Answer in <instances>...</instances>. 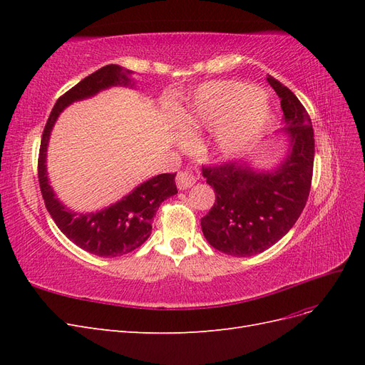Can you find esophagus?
<instances>
[{"label": "esophagus", "mask_w": 365, "mask_h": 365, "mask_svg": "<svg viewBox=\"0 0 365 365\" xmlns=\"http://www.w3.org/2000/svg\"><path fill=\"white\" fill-rule=\"evenodd\" d=\"M197 181L196 173L192 170H181L176 175V185H178L180 190H187Z\"/></svg>", "instance_id": "34e87169"}]
</instances>
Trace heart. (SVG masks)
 <instances>
[{"mask_svg": "<svg viewBox=\"0 0 365 365\" xmlns=\"http://www.w3.org/2000/svg\"><path fill=\"white\" fill-rule=\"evenodd\" d=\"M271 118L268 97L260 88L242 82H210L195 94L181 120L189 128L217 126V149L236 153L256 141Z\"/></svg>", "mask_w": 365, "mask_h": 365, "instance_id": "heart-1", "label": "heart"}]
</instances>
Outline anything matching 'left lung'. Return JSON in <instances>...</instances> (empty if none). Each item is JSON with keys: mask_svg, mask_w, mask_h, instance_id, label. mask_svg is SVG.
<instances>
[{"mask_svg": "<svg viewBox=\"0 0 365 365\" xmlns=\"http://www.w3.org/2000/svg\"><path fill=\"white\" fill-rule=\"evenodd\" d=\"M268 83L280 97L289 149L271 170L252 169L247 161L202 168L216 201L201 219L213 248L230 256L250 257L279 242L294 227L311 192L315 140L311 118L288 86L272 76Z\"/></svg>", "mask_w": 365, "mask_h": 365, "instance_id": "left-lung-1", "label": "left lung"}]
</instances>
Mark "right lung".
Wrapping results in <instances>:
<instances>
[{
	"instance_id": "add662e5",
	"label": "right lung",
	"mask_w": 365,
	"mask_h": 365,
	"mask_svg": "<svg viewBox=\"0 0 365 365\" xmlns=\"http://www.w3.org/2000/svg\"><path fill=\"white\" fill-rule=\"evenodd\" d=\"M132 71L120 65H106L74 85L58 98L47 125L42 132L38 178L43 202L54 224L73 244L98 257H118L145 244L152 233V219L158 207L168 197L178 193L175 184L176 173H161L137 185L129 195L115 204L91 213H77L65 207L48 181L47 148L54 123L65 108L85 101L111 86H134Z\"/></svg>"
}]
</instances>
